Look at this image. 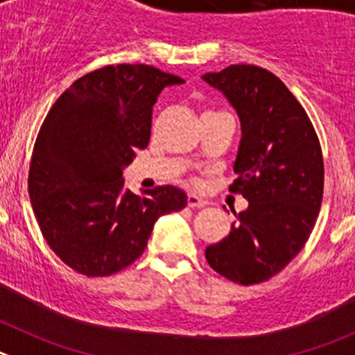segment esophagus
I'll list each match as a JSON object with an SVG mask.
<instances>
[{
	"label": "esophagus",
	"mask_w": 355,
	"mask_h": 355,
	"mask_svg": "<svg viewBox=\"0 0 355 355\" xmlns=\"http://www.w3.org/2000/svg\"><path fill=\"white\" fill-rule=\"evenodd\" d=\"M187 202L190 208H205V206H208V200L202 199V197H199V196H196V193H188Z\"/></svg>",
	"instance_id": "34e87169"
}]
</instances>
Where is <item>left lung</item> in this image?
<instances>
[{"label": "left lung", "instance_id": "left-lung-1", "mask_svg": "<svg viewBox=\"0 0 355 355\" xmlns=\"http://www.w3.org/2000/svg\"><path fill=\"white\" fill-rule=\"evenodd\" d=\"M241 122L229 190L249 208L227 236L206 247L213 270L250 286L268 281L302 250L324 197V156L311 121L286 85L258 65H229L202 76Z\"/></svg>", "mask_w": 355, "mask_h": 355}]
</instances>
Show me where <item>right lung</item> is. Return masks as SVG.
Here are the masks:
<instances>
[{"mask_svg": "<svg viewBox=\"0 0 355 355\" xmlns=\"http://www.w3.org/2000/svg\"><path fill=\"white\" fill-rule=\"evenodd\" d=\"M180 83L146 64L106 65L74 81L44 119L28 193L48 245L78 274L106 277L130 266L159 216L187 206L180 188L140 197L122 178L135 150L149 144L159 92Z\"/></svg>", "mask_w": 355, "mask_h": 355, "instance_id": "add662e5", "label": "right lung"}]
</instances>
